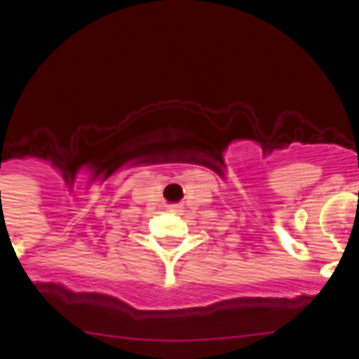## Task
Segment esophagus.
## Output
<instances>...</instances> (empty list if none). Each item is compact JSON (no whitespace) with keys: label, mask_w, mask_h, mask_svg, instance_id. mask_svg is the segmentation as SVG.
<instances>
[{"label":"esophagus","mask_w":359,"mask_h":359,"mask_svg":"<svg viewBox=\"0 0 359 359\" xmlns=\"http://www.w3.org/2000/svg\"><path fill=\"white\" fill-rule=\"evenodd\" d=\"M172 210H177V208H176V207H172Z\"/></svg>","instance_id":"obj_1"}]
</instances>
